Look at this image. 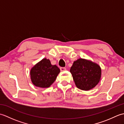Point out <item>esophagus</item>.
I'll return each mask as SVG.
<instances>
[{
	"mask_svg": "<svg viewBox=\"0 0 124 124\" xmlns=\"http://www.w3.org/2000/svg\"><path fill=\"white\" fill-rule=\"evenodd\" d=\"M66 70V68L65 67H61L60 68V70L61 71H65Z\"/></svg>",
	"mask_w": 124,
	"mask_h": 124,
	"instance_id": "obj_1",
	"label": "esophagus"
}]
</instances>
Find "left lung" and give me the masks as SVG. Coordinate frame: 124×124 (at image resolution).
I'll list each match as a JSON object with an SVG mask.
<instances>
[{
	"label": "left lung",
	"instance_id": "obj_1",
	"mask_svg": "<svg viewBox=\"0 0 124 124\" xmlns=\"http://www.w3.org/2000/svg\"><path fill=\"white\" fill-rule=\"evenodd\" d=\"M70 71L76 86L84 91L95 87L101 76V69L99 65L83 59H79L73 62Z\"/></svg>",
	"mask_w": 124,
	"mask_h": 124
}]
</instances>
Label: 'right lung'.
Masks as SVG:
<instances>
[{
  "label": "right lung",
  "instance_id": "right-lung-1",
  "mask_svg": "<svg viewBox=\"0 0 124 124\" xmlns=\"http://www.w3.org/2000/svg\"><path fill=\"white\" fill-rule=\"evenodd\" d=\"M60 70L56 65H52L48 59H43L30 71L31 79L34 85L47 88L53 83Z\"/></svg>",
  "mask_w": 124,
  "mask_h": 124
}]
</instances>
